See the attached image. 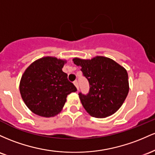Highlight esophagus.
Listing matches in <instances>:
<instances>
[{"mask_svg":"<svg viewBox=\"0 0 155 155\" xmlns=\"http://www.w3.org/2000/svg\"><path fill=\"white\" fill-rule=\"evenodd\" d=\"M73 83H74V86H76V88H77V89L79 90V86H78V81H74V82H73Z\"/></svg>","mask_w":155,"mask_h":155,"instance_id":"obj_1","label":"esophagus"}]
</instances>
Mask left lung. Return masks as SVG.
<instances>
[{
	"label": "left lung",
	"mask_w": 155,
	"mask_h": 155,
	"mask_svg": "<svg viewBox=\"0 0 155 155\" xmlns=\"http://www.w3.org/2000/svg\"><path fill=\"white\" fill-rule=\"evenodd\" d=\"M73 61L81 66L83 75L89 83L88 94H78L85 110L95 118H105L116 113L129 92L126 69L112 59L102 56L91 60L76 58Z\"/></svg>",
	"instance_id": "obj_1"
}]
</instances>
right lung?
I'll return each instance as SVG.
<instances>
[{
  "label": "right lung",
  "mask_w": 155,
  "mask_h": 155,
  "mask_svg": "<svg viewBox=\"0 0 155 155\" xmlns=\"http://www.w3.org/2000/svg\"><path fill=\"white\" fill-rule=\"evenodd\" d=\"M64 61L45 57L31 64L22 74L20 84L21 97L33 113L51 117L61 110L67 95L77 91L62 71Z\"/></svg>",
  "instance_id": "obj_1"
}]
</instances>
